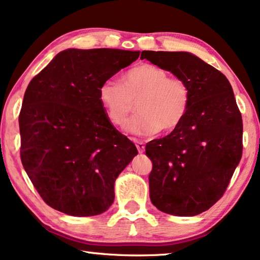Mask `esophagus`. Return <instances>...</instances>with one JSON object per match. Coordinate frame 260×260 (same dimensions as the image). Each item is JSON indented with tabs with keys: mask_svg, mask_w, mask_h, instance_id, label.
I'll use <instances>...</instances> for the list:
<instances>
[{
	"mask_svg": "<svg viewBox=\"0 0 260 260\" xmlns=\"http://www.w3.org/2000/svg\"><path fill=\"white\" fill-rule=\"evenodd\" d=\"M135 143H136V148H137L138 152H140V154H143L144 150H145V145H144L143 142H141V141H135Z\"/></svg>",
	"mask_w": 260,
	"mask_h": 260,
	"instance_id": "1",
	"label": "esophagus"
}]
</instances>
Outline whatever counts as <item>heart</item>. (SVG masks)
Returning a JSON list of instances; mask_svg holds the SVG:
<instances>
[{
  "label": "heart",
  "instance_id": "b5f03b06",
  "mask_svg": "<svg viewBox=\"0 0 260 260\" xmlns=\"http://www.w3.org/2000/svg\"><path fill=\"white\" fill-rule=\"evenodd\" d=\"M98 99L110 122L125 124L136 103L137 115L125 131L141 136L170 133L182 123L189 105V91L179 78H169L165 70L150 63L135 66L123 74L120 83L106 80Z\"/></svg>",
  "mask_w": 260,
  "mask_h": 260
}]
</instances>
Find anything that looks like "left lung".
<instances>
[{
    "instance_id": "obj_1",
    "label": "left lung",
    "mask_w": 260,
    "mask_h": 260,
    "mask_svg": "<svg viewBox=\"0 0 260 260\" xmlns=\"http://www.w3.org/2000/svg\"><path fill=\"white\" fill-rule=\"evenodd\" d=\"M141 59L172 72L189 91L182 123L145 145L150 200L167 214L198 215L222 197L241 158L243 119L232 86L189 52L143 51Z\"/></svg>"
}]
</instances>
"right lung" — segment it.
<instances>
[{
    "mask_svg": "<svg viewBox=\"0 0 260 260\" xmlns=\"http://www.w3.org/2000/svg\"><path fill=\"white\" fill-rule=\"evenodd\" d=\"M138 56V51L69 48L28 85L19 117L21 161L56 211L98 215L115 200V181L138 151L111 125L98 91Z\"/></svg>",
    "mask_w": 260,
    "mask_h": 260,
    "instance_id": "1",
    "label": "right lung"
}]
</instances>
